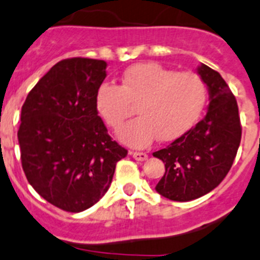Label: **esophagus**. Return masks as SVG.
I'll list each match as a JSON object with an SVG mask.
<instances>
[{
	"label": "esophagus",
	"instance_id": "34e87169",
	"mask_svg": "<svg viewBox=\"0 0 260 260\" xmlns=\"http://www.w3.org/2000/svg\"><path fill=\"white\" fill-rule=\"evenodd\" d=\"M131 155L133 156V159L137 160V161H144V160L147 159V154L145 152H137V151H132Z\"/></svg>",
	"mask_w": 260,
	"mask_h": 260
}]
</instances>
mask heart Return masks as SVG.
Segmentation results:
<instances>
[{"instance_id": "1", "label": "heart", "mask_w": 260, "mask_h": 260, "mask_svg": "<svg viewBox=\"0 0 260 260\" xmlns=\"http://www.w3.org/2000/svg\"><path fill=\"white\" fill-rule=\"evenodd\" d=\"M207 103V84L200 75L177 73L156 62L128 68L120 86L103 83L96 92L97 114L109 127L119 128L136 105L137 118L118 131L131 147H146L159 136L172 141L185 135L200 118Z\"/></svg>"}]
</instances>
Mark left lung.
Here are the masks:
<instances>
[{
  "instance_id": "1",
  "label": "left lung",
  "mask_w": 260,
  "mask_h": 260,
  "mask_svg": "<svg viewBox=\"0 0 260 260\" xmlns=\"http://www.w3.org/2000/svg\"><path fill=\"white\" fill-rule=\"evenodd\" d=\"M198 74L209 92L207 115L152 154L166 164L155 190L173 201L195 200L214 190L231 169L241 141L239 108L230 87L205 64L198 68Z\"/></svg>"
}]
</instances>
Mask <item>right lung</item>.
Listing matches in <instances>:
<instances>
[{
  "mask_svg": "<svg viewBox=\"0 0 260 260\" xmlns=\"http://www.w3.org/2000/svg\"><path fill=\"white\" fill-rule=\"evenodd\" d=\"M106 67L104 60H61L38 81L21 108L18 140L26 179L65 212H83L100 200L116 163L127 155L97 115L94 97Z\"/></svg>",
  "mask_w": 260,
  "mask_h": 260,
  "instance_id": "add662e5",
  "label": "right lung"
}]
</instances>
